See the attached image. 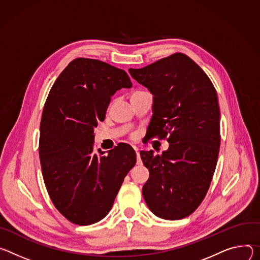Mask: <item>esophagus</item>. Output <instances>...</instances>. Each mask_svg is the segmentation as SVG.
<instances>
[{
	"instance_id": "34e87169",
	"label": "esophagus",
	"mask_w": 260,
	"mask_h": 260,
	"mask_svg": "<svg viewBox=\"0 0 260 260\" xmlns=\"http://www.w3.org/2000/svg\"><path fill=\"white\" fill-rule=\"evenodd\" d=\"M134 151H135V153H136V157H137V163H138V164H141V160H140V154H139V150H138L136 147H134Z\"/></svg>"
}]
</instances>
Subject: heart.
Returning a JSON list of instances; mask_svg holds the SVG:
<instances>
[{
    "instance_id": "obj_1",
    "label": "heart",
    "mask_w": 260,
    "mask_h": 260,
    "mask_svg": "<svg viewBox=\"0 0 260 260\" xmlns=\"http://www.w3.org/2000/svg\"><path fill=\"white\" fill-rule=\"evenodd\" d=\"M137 92H140V91H136V92H135V93H137ZM133 94H134V93H133Z\"/></svg>"
}]
</instances>
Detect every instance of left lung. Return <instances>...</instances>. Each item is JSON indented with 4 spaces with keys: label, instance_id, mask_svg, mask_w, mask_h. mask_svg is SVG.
Segmentation results:
<instances>
[{
    "label": "left lung",
    "instance_id": "1",
    "mask_svg": "<svg viewBox=\"0 0 260 260\" xmlns=\"http://www.w3.org/2000/svg\"><path fill=\"white\" fill-rule=\"evenodd\" d=\"M131 76L154 95L150 135L169 142L162 156L140 152L150 171L142 195L165 220L191 215L210 188L220 148V109L214 85L192 59L177 52Z\"/></svg>",
    "mask_w": 260,
    "mask_h": 260
}]
</instances>
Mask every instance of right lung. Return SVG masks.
I'll use <instances>...</instances> for the list:
<instances>
[{
	"label": "right lung",
	"instance_id": "right-lung-1",
	"mask_svg": "<svg viewBox=\"0 0 260 260\" xmlns=\"http://www.w3.org/2000/svg\"><path fill=\"white\" fill-rule=\"evenodd\" d=\"M131 86L124 70L78 57L49 91L40 123L42 175L55 209L74 224L103 219L136 163L134 150L126 143L107 155L100 149L94 152V128L104 121L111 96Z\"/></svg>",
	"mask_w": 260,
	"mask_h": 260
}]
</instances>
